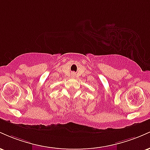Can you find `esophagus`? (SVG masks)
Returning <instances> with one entry per match:
<instances>
[{
    "mask_svg": "<svg viewBox=\"0 0 150 150\" xmlns=\"http://www.w3.org/2000/svg\"><path fill=\"white\" fill-rule=\"evenodd\" d=\"M75 75V74H73V75Z\"/></svg>",
    "mask_w": 150,
    "mask_h": 150,
    "instance_id": "obj_1",
    "label": "esophagus"
}]
</instances>
